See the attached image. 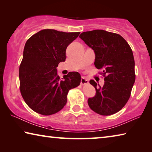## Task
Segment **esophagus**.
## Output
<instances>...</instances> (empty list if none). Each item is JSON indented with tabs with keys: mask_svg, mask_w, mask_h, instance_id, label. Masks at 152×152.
<instances>
[{
	"mask_svg": "<svg viewBox=\"0 0 152 152\" xmlns=\"http://www.w3.org/2000/svg\"><path fill=\"white\" fill-rule=\"evenodd\" d=\"M80 83H81L82 85H85V84H88V80L86 78H84V77H82V78H81Z\"/></svg>",
	"mask_w": 152,
	"mask_h": 152,
	"instance_id": "1",
	"label": "esophagus"
}]
</instances>
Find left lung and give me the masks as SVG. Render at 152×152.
<instances>
[{
  "label": "left lung",
  "instance_id": "8db88e82",
  "mask_svg": "<svg viewBox=\"0 0 152 152\" xmlns=\"http://www.w3.org/2000/svg\"><path fill=\"white\" fill-rule=\"evenodd\" d=\"M79 37L94 50V66L104 76L103 86L90 80L96 95L88 99L89 107L99 115L115 114L127 102L135 80L132 48L120 35L104 30L83 32Z\"/></svg>",
  "mask_w": 152,
  "mask_h": 152
}]
</instances>
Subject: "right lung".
I'll list each match as a JSON object with an SVG mask.
<instances>
[{"label":"right lung","mask_w":152,"mask_h":152,"mask_svg":"<svg viewBox=\"0 0 152 152\" xmlns=\"http://www.w3.org/2000/svg\"><path fill=\"white\" fill-rule=\"evenodd\" d=\"M80 32L43 29L27 41L19 66L20 91L25 102L35 112L51 115L67 102L70 89L80 85V74L70 72L61 79L57 68L66 60V50Z\"/></svg>","instance_id":"obj_1"}]
</instances>
